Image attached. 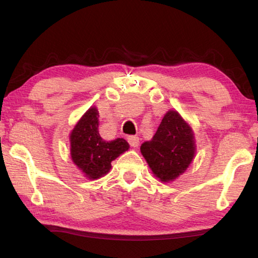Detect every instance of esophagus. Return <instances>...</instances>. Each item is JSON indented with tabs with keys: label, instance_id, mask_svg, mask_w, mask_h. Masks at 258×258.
<instances>
[{
	"label": "esophagus",
	"instance_id": "34e87169",
	"mask_svg": "<svg viewBox=\"0 0 258 258\" xmlns=\"http://www.w3.org/2000/svg\"><path fill=\"white\" fill-rule=\"evenodd\" d=\"M127 141L132 147H138L140 143V139L139 137H137V135H131V137L127 138Z\"/></svg>",
	"mask_w": 258,
	"mask_h": 258
}]
</instances>
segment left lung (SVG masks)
<instances>
[{
	"label": "left lung",
	"mask_w": 258,
	"mask_h": 258,
	"mask_svg": "<svg viewBox=\"0 0 258 258\" xmlns=\"http://www.w3.org/2000/svg\"><path fill=\"white\" fill-rule=\"evenodd\" d=\"M140 150L156 177L161 182H172L186 171L195 158L194 131L176 110H168L154 137L143 142Z\"/></svg>",
	"instance_id": "1"
}]
</instances>
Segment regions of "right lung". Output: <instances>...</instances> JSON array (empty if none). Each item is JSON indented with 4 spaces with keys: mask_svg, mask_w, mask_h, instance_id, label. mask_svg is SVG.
<instances>
[{
    "mask_svg": "<svg viewBox=\"0 0 258 258\" xmlns=\"http://www.w3.org/2000/svg\"><path fill=\"white\" fill-rule=\"evenodd\" d=\"M98 117L97 107H91L69 135L73 163L90 180L106 175L111 168V161L130 148L127 141L121 138L104 141L99 134Z\"/></svg>",
    "mask_w": 258,
    "mask_h": 258,
    "instance_id": "add662e5",
    "label": "right lung"
}]
</instances>
